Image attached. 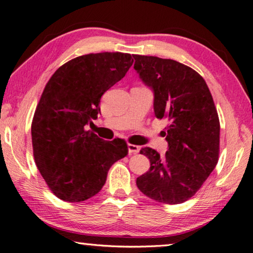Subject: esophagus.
<instances>
[{"mask_svg":"<svg viewBox=\"0 0 253 253\" xmlns=\"http://www.w3.org/2000/svg\"><path fill=\"white\" fill-rule=\"evenodd\" d=\"M127 150H129V155H136L139 152L140 148L138 146H135V144L129 143L127 144Z\"/></svg>","mask_w":253,"mask_h":253,"instance_id":"obj_1","label":"esophagus"}]
</instances>
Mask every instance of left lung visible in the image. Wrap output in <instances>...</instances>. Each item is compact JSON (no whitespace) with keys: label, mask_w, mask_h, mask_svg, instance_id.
<instances>
[{"label":"left lung","mask_w":253,"mask_h":253,"mask_svg":"<svg viewBox=\"0 0 253 253\" xmlns=\"http://www.w3.org/2000/svg\"><path fill=\"white\" fill-rule=\"evenodd\" d=\"M140 80L154 92L156 118L169 120L168 150L144 147L149 170L136 178L140 192L164 204H180L202 187L218 160L220 121L205 81L172 59L133 55Z\"/></svg>","instance_id":"obj_1"}]
</instances>
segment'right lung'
I'll return each mask as SVG.
<instances>
[{"label":"right lung","mask_w":253,"mask_h":253,"mask_svg":"<svg viewBox=\"0 0 253 253\" xmlns=\"http://www.w3.org/2000/svg\"><path fill=\"white\" fill-rule=\"evenodd\" d=\"M132 63L130 53L80 56L58 68L45 85L31 126L33 157L60 200L83 202L96 195L111 166L127 155L124 140L105 141L85 126L97 119L102 95Z\"/></svg>","instance_id":"add662e5"}]
</instances>
